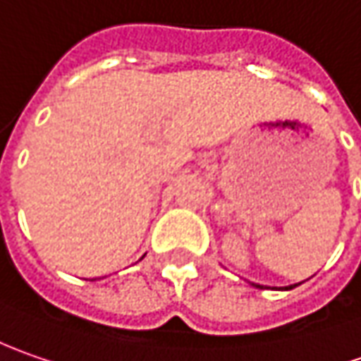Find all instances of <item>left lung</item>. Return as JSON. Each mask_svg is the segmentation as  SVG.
Wrapping results in <instances>:
<instances>
[{
	"instance_id": "obj_1",
	"label": "left lung",
	"mask_w": 361,
	"mask_h": 361,
	"mask_svg": "<svg viewBox=\"0 0 361 361\" xmlns=\"http://www.w3.org/2000/svg\"><path fill=\"white\" fill-rule=\"evenodd\" d=\"M300 283H302V281H300ZM300 283H292V286H286V288H271V290H293V288H295V286H300ZM252 286H254V288H259V290H264V288H266V286H259V283H252Z\"/></svg>"
}]
</instances>
